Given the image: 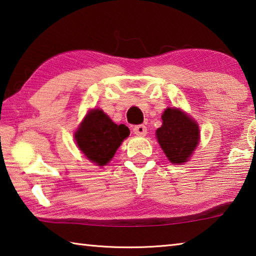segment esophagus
I'll return each mask as SVG.
<instances>
[{
	"instance_id": "34e87169",
	"label": "esophagus",
	"mask_w": 256,
	"mask_h": 256,
	"mask_svg": "<svg viewBox=\"0 0 256 256\" xmlns=\"http://www.w3.org/2000/svg\"><path fill=\"white\" fill-rule=\"evenodd\" d=\"M132 132L138 136H145L147 134V127L145 124H137L132 128Z\"/></svg>"
}]
</instances>
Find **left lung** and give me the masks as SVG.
Masks as SVG:
<instances>
[{"instance_id": "8db88e82", "label": "left lung", "mask_w": 256, "mask_h": 256, "mask_svg": "<svg viewBox=\"0 0 256 256\" xmlns=\"http://www.w3.org/2000/svg\"><path fill=\"white\" fill-rule=\"evenodd\" d=\"M162 127L156 136L171 163H184L199 142V127L196 121L176 108H168L162 116Z\"/></svg>"}]
</instances>
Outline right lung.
<instances>
[{"label":"right lung","mask_w":256,"mask_h":256,"mask_svg":"<svg viewBox=\"0 0 256 256\" xmlns=\"http://www.w3.org/2000/svg\"><path fill=\"white\" fill-rule=\"evenodd\" d=\"M129 132L127 126H118L102 110L96 109L85 116L75 132V140L80 150L91 162L103 166L114 158Z\"/></svg>","instance_id":"right-lung-1"}]
</instances>
